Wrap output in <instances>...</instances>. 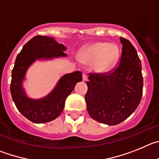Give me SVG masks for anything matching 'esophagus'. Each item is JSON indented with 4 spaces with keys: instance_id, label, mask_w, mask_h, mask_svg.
Segmentation results:
<instances>
[{
    "instance_id": "1",
    "label": "esophagus",
    "mask_w": 159,
    "mask_h": 159,
    "mask_svg": "<svg viewBox=\"0 0 159 159\" xmlns=\"http://www.w3.org/2000/svg\"><path fill=\"white\" fill-rule=\"evenodd\" d=\"M82 78H83V80H84V81H86L87 78H88L86 73H83V74H82Z\"/></svg>"
}]
</instances>
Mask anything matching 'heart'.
Instances as JSON below:
<instances>
[{
	"instance_id": "b5f03b06",
	"label": "heart",
	"mask_w": 159,
	"mask_h": 159,
	"mask_svg": "<svg viewBox=\"0 0 159 159\" xmlns=\"http://www.w3.org/2000/svg\"><path fill=\"white\" fill-rule=\"evenodd\" d=\"M119 49L114 44L97 43L81 53V58L87 63H93L96 70L105 72L111 70L118 61Z\"/></svg>"
}]
</instances>
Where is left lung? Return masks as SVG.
<instances>
[{"label": "left lung", "mask_w": 159, "mask_h": 159, "mask_svg": "<svg viewBox=\"0 0 159 159\" xmlns=\"http://www.w3.org/2000/svg\"><path fill=\"white\" fill-rule=\"evenodd\" d=\"M119 65L105 73H89L85 99L89 116L101 124L116 125L128 118L141 101V61L129 40L120 37Z\"/></svg>", "instance_id": "left-lung-1"}]
</instances>
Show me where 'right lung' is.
Here are the masks:
<instances>
[{
  "instance_id": "right-lung-1",
  "label": "right lung",
  "mask_w": 159,
  "mask_h": 159,
  "mask_svg": "<svg viewBox=\"0 0 159 159\" xmlns=\"http://www.w3.org/2000/svg\"><path fill=\"white\" fill-rule=\"evenodd\" d=\"M66 47L53 38L36 35L30 39L17 55L12 71L10 90L17 109L24 116L35 124L50 122L59 116L66 97L74 90L78 81H82V74L76 71L64 75L52 92L39 100L28 98L22 88V81L27 69L37 58H52L66 56Z\"/></svg>"
}]
</instances>
